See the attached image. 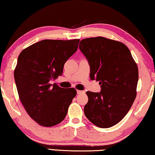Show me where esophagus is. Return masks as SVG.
Masks as SVG:
<instances>
[{
  "mask_svg": "<svg viewBox=\"0 0 155 155\" xmlns=\"http://www.w3.org/2000/svg\"><path fill=\"white\" fill-rule=\"evenodd\" d=\"M77 94H84L85 93V91H78V90H77Z\"/></svg>",
  "mask_w": 155,
  "mask_h": 155,
  "instance_id": "esophagus-1",
  "label": "esophagus"
}]
</instances>
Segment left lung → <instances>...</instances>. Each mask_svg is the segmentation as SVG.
Instances as JSON below:
<instances>
[{"mask_svg":"<svg viewBox=\"0 0 155 155\" xmlns=\"http://www.w3.org/2000/svg\"><path fill=\"white\" fill-rule=\"evenodd\" d=\"M79 48L88 61L91 80L100 92L87 91L84 114L101 128L114 126L125 116L137 97L138 70L128 47L103 37L84 39Z\"/></svg>","mask_w":155,"mask_h":155,"instance_id":"1","label":"left lung"}]
</instances>
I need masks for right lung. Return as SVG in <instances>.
Here are the masks:
<instances>
[{"label":"right lung","mask_w":155,"mask_h":155,"mask_svg":"<svg viewBox=\"0 0 155 155\" xmlns=\"http://www.w3.org/2000/svg\"><path fill=\"white\" fill-rule=\"evenodd\" d=\"M80 40H44L21 52L14 71L16 85L28 114L43 127L63 120L77 94L50 81L62 75L68 58L77 51Z\"/></svg>","instance_id":"obj_1"}]
</instances>
